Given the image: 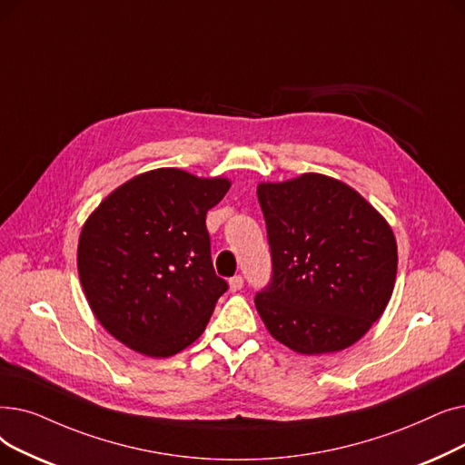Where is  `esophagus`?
<instances>
[{
  "label": "esophagus",
  "instance_id": "esophagus-1",
  "mask_svg": "<svg viewBox=\"0 0 465 465\" xmlns=\"http://www.w3.org/2000/svg\"><path fill=\"white\" fill-rule=\"evenodd\" d=\"M242 285H244V280H242V276H232V278L229 280V290H231L232 293L240 292Z\"/></svg>",
  "mask_w": 465,
  "mask_h": 465
}]
</instances>
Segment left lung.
Masks as SVG:
<instances>
[{
  "mask_svg": "<svg viewBox=\"0 0 465 465\" xmlns=\"http://www.w3.org/2000/svg\"><path fill=\"white\" fill-rule=\"evenodd\" d=\"M272 280L255 297L269 333L304 356L341 351L393 293L397 242L388 221L341 180L308 172L259 183Z\"/></svg>",
  "mask_w": 465,
  "mask_h": 465,
  "instance_id": "1",
  "label": "left lung"
}]
</instances>
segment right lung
I'll return each mask as SVG.
<instances>
[{"label":"right lung","instance_id":"obj_1","mask_svg":"<svg viewBox=\"0 0 465 465\" xmlns=\"http://www.w3.org/2000/svg\"><path fill=\"white\" fill-rule=\"evenodd\" d=\"M231 187L180 168L149 170L109 193L79 234L77 271L109 335L170 358L208 325L227 282L215 276L206 213Z\"/></svg>","mask_w":465,"mask_h":465}]
</instances>
